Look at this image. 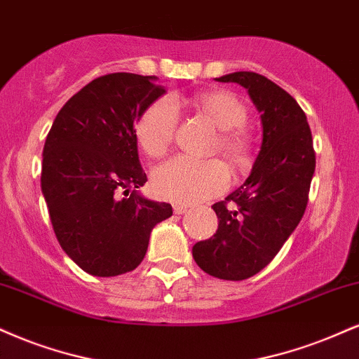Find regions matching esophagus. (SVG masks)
Masks as SVG:
<instances>
[{"instance_id": "esophagus-1", "label": "esophagus", "mask_w": 359, "mask_h": 359, "mask_svg": "<svg viewBox=\"0 0 359 359\" xmlns=\"http://www.w3.org/2000/svg\"><path fill=\"white\" fill-rule=\"evenodd\" d=\"M187 209H189V207L184 205V204H175V205H174V212H175L177 215L185 214V212H187Z\"/></svg>"}]
</instances>
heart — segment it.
Returning a JSON list of instances; mask_svg holds the SVG:
<instances>
[{"instance_id":"b5f03b06","label":"heart","mask_w":359,"mask_h":359,"mask_svg":"<svg viewBox=\"0 0 359 359\" xmlns=\"http://www.w3.org/2000/svg\"><path fill=\"white\" fill-rule=\"evenodd\" d=\"M179 107H189L221 128L214 154L221 152L237 170L249 165L252 138L243 127L248 122V109L236 95L226 90H205L191 97L161 98L150 103L137 122V140L149 157L161 158L170 150L179 125ZM152 184L158 197L179 204H194L226 191L229 170L217 158L197 162L179 157L158 167Z\"/></svg>"}]
</instances>
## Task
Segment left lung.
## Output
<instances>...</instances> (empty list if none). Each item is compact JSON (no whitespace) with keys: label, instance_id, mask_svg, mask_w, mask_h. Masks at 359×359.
<instances>
[{"label":"left lung","instance_id":"obj_1","mask_svg":"<svg viewBox=\"0 0 359 359\" xmlns=\"http://www.w3.org/2000/svg\"><path fill=\"white\" fill-rule=\"evenodd\" d=\"M217 80L248 88L261 111L262 145L243 187L212 205L217 231L192 256L214 278L243 280L273 261L303 219L316 152L306 114L286 90L254 72Z\"/></svg>","mask_w":359,"mask_h":359}]
</instances>
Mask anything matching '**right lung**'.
Wrapping results in <instances>:
<instances>
[{"label": "right lung", "instance_id": "add662e5", "mask_svg": "<svg viewBox=\"0 0 359 359\" xmlns=\"http://www.w3.org/2000/svg\"><path fill=\"white\" fill-rule=\"evenodd\" d=\"M163 93L155 76L110 73L73 95L51 125L41 191L56 239L85 273L110 278L133 271L152 229L172 215L170 204L135 191L147 182L135 122Z\"/></svg>", "mask_w": 359, "mask_h": 359}]
</instances>
